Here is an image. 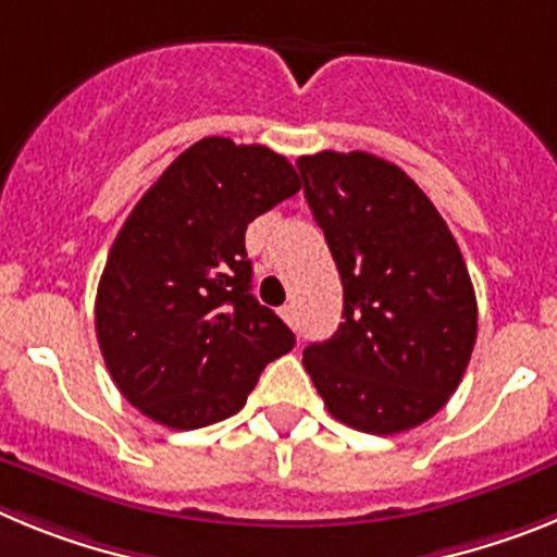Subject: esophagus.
<instances>
[{"instance_id":"esophagus-1","label":"esophagus","mask_w":557,"mask_h":557,"mask_svg":"<svg viewBox=\"0 0 557 557\" xmlns=\"http://www.w3.org/2000/svg\"><path fill=\"white\" fill-rule=\"evenodd\" d=\"M278 314H282L287 326H293V329L298 326V312H295V304H284V307L278 309Z\"/></svg>"}]
</instances>
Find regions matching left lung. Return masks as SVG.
<instances>
[{"mask_svg": "<svg viewBox=\"0 0 557 557\" xmlns=\"http://www.w3.org/2000/svg\"><path fill=\"white\" fill-rule=\"evenodd\" d=\"M298 170L343 278V323L304 348V368L354 430L424 424L457 391L476 339L455 236L416 181L371 152L323 150Z\"/></svg>", "mask_w": 557, "mask_h": 557, "instance_id": "left-lung-1", "label": "left lung"}]
</instances>
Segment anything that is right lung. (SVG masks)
Here are the masks:
<instances>
[{
  "label": "right lung",
  "mask_w": 557,
  "mask_h": 557,
  "mask_svg": "<svg viewBox=\"0 0 557 557\" xmlns=\"http://www.w3.org/2000/svg\"><path fill=\"white\" fill-rule=\"evenodd\" d=\"M298 189L270 147L209 136L133 206L100 275L95 326L113 385L156 424L198 430L234 416L295 346L250 295L245 228Z\"/></svg>",
  "instance_id": "1"
}]
</instances>
